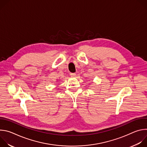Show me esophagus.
Segmentation results:
<instances>
[{"label":"esophagus","mask_w":147,"mask_h":147,"mask_svg":"<svg viewBox=\"0 0 147 147\" xmlns=\"http://www.w3.org/2000/svg\"><path fill=\"white\" fill-rule=\"evenodd\" d=\"M70 76H71V77H76V73H70Z\"/></svg>","instance_id":"1"}]
</instances>
